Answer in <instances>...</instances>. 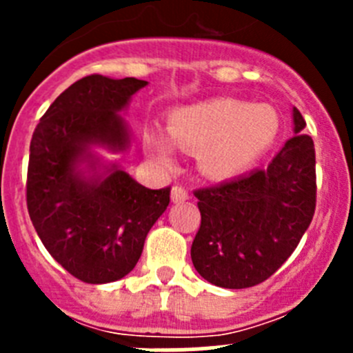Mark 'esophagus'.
Wrapping results in <instances>:
<instances>
[{"mask_svg": "<svg viewBox=\"0 0 353 353\" xmlns=\"http://www.w3.org/2000/svg\"><path fill=\"white\" fill-rule=\"evenodd\" d=\"M171 199H173V203H183L185 199H189V191L182 185H173V189H171Z\"/></svg>", "mask_w": 353, "mask_h": 353, "instance_id": "1", "label": "esophagus"}]
</instances>
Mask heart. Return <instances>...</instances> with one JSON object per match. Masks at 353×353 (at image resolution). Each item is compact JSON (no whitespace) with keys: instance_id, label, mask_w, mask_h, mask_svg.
Segmentation results:
<instances>
[{"instance_id":"obj_1","label":"heart","mask_w":353,"mask_h":353,"mask_svg":"<svg viewBox=\"0 0 353 353\" xmlns=\"http://www.w3.org/2000/svg\"><path fill=\"white\" fill-rule=\"evenodd\" d=\"M279 117L270 105L235 99H210L174 109L168 118V136L179 148L198 152L199 170L215 180L233 179L254 164L276 141ZM148 154L170 168L173 150L162 134L145 136Z\"/></svg>"}]
</instances>
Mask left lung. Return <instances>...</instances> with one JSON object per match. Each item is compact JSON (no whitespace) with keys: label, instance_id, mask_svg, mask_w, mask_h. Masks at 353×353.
<instances>
[{"label":"left lung","instance_id":"8db88e82","mask_svg":"<svg viewBox=\"0 0 353 353\" xmlns=\"http://www.w3.org/2000/svg\"><path fill=\"white\" fill-rule=\"evenodd\" d=\"M295 136L265 170L194 191L201 224L191 258L203 279L249 288L269 279L295 251L316 207L314 143L293 109Z\"/></svg>","mask_w":353,"mask_h":353}]
</instances>
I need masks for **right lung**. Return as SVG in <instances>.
<instances>
[{"mask_svg": "<svg viewBox=\"0 0 353 353\" xmlns=\"http://www.w3.org/2000/svg\"><path fill=\"white\" fill-rule=\"evenodd\" d=\"M143 86L146 81L136 77H83L49 105L30 143L31 223L49 254L90 285L127 276L170 205L171 187L146 189L117 166L105 179H83L76 171L88 145L125 148L129 132L118 111Z\"/></svg>", "mask_w": 353, "mask_h": 353, "instance_id": "1", "label": "right lung"}]
</instances>
